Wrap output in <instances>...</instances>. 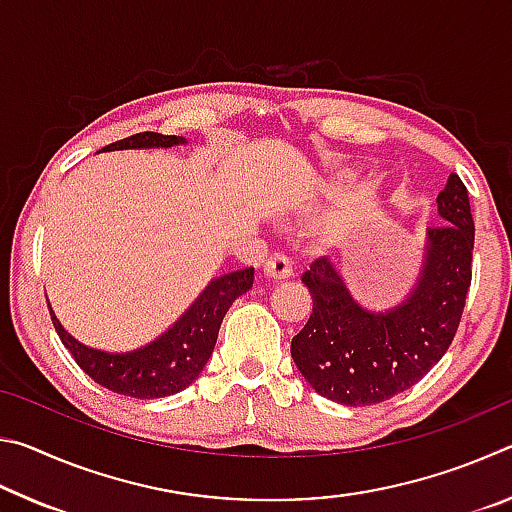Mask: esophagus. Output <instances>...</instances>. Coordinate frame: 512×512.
<instances>
[{
  "label": "esophagus",
  "instance_id": "1",
  "mask_svg": "<svg viewBox=\"0 0 512 512\" xmlns=\"http://www.w3.org/2000/svg\"><path fill=\"white\" fill-rule=\"evenodd\" d=\"M264 275L268 280H275V282H282V280H289L293 275V266L289 262V257L284 255H271L264 262Z\"/></svg>",
  "mask_w": 512,
  "mask_h": 512
}]
</instances>
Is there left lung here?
<instances>
[{
  "label": "left lung",
  "instance_id": "1",
  "mask_svg": "<svg viewBox=\"0 0 512 512\" xmlns=\"http://www.w3.org/2000/svg\"><path fill=\"white\" fill-rule=\"evenodd\" d=\"M436 203L443 225L427 230L420 277L397 307H361L327 257L302 275L314 311L293 336L291 357L318 395L345 406L386 402L445 357L472 282L474 221L456 173Z\"/></svg>",
  "mask_w": 512,
  "mask_h": 512
}]
</instances>
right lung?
Listing matches in <instances>:
<instances>
[{"label": "right lung", "mask_w": 512, "mask_h": 512, "mask_svg": "<svg viewBox=\"0 0 512 512\" xmlns=\"http://www.w3.org/2000/svg\"><path fill=\"white\" fill-rule=\"evenodd\" d=\"M176 144H185V137L137 133L126 137V140L108 144L103 151L169 149V146ZM253 280V266L214 277L201 296L194 300V305L167 332L149 345H144V348L131 352H106L90 348V345L76 341L60 325L51 307L49 314L60 341L72 352L74 361L79 363L85 375H90L97 384L112 393L137 397V400H155V397L185 391L201 375L205 363L212 357L223 316L228 314L232 302L253 287Z\"/></svg>", "instance_id": "add662e5"}]
</instances>
